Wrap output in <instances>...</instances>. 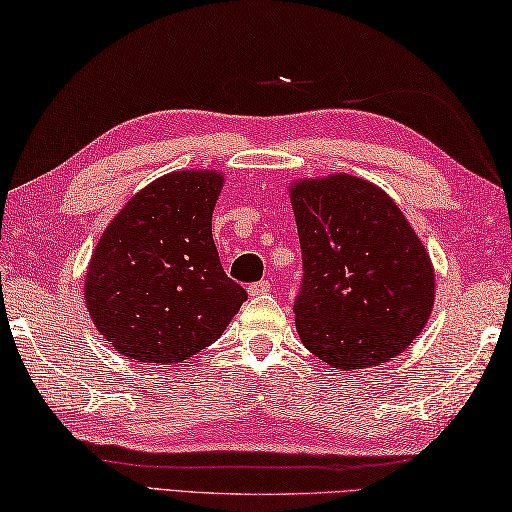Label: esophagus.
<instances>
[{"mask_svg": "<svg viewBox=\"0 0 512 512\" xmlns=\"http://www.w3.org/2000/svg\"><path fill=\"white\" fill-rule=\"evenodd\" d=\"M269 287H272V285H269L267 281H258V283H252V285L247 287V294H249V296H260V294H267V292H269Z\"/></svg>", "mask_w": 512, "mask_h": 512, "instance_id": "esophagus-1", "label": "esophagus"}]
</instances>
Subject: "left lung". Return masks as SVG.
Instances as JSON below:
<instances>
[{
	"label": "left lung",
	"mask_w": 512,
	"mask_h": 512,
	"mask_svg": "<svg viewBox=\"0 0 512 512\" xmlns=\"http://www.w3.org/2000/svg\"><path fill=\"white\" fill-rule=\"evenodd\" d=\"M289 198L303 252L301 341L336 370L392 361L435 305L426 247L383 189L350 173L298 180Z\"/></svg>",
	"instance_id": "obj_1"
}]
</instances>
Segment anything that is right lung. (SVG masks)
<instances>
[{
  "instance_id": "obj_1",
  "label": "right lung",
  "mask_w": 512,
  "mask_h": 512,
  "mask_svg": "<svg viewBox=\"0 0 512 512\" xmlns=\"http://www.w3.org/2000/svg\"><path fill=\"white\" fill-rule=\"evenodd\" d=\"M218 171H173L138 191L98 240L84 301L98 332L140 363H180L225 332L247 292L220 265Z\"/></svg>"
}]
</instances>
